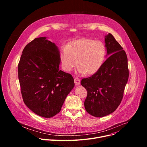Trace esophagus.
I'll return each instance as SVG.
<instances>
[{"instance_id":"esophagus-1","label":"esophagus","mask_w":147,"mask_h":147,"mask_svg":"<svg viewBox=\"0 0 147 147\" xmlns=\"http://www.w3.org/2000/svg\"><path fill=\"white\" fill-rule=\"evenodd\" d=\"M74 80L75 84H76V86H78V85H80V78H79L78 77H76Z\"/></svg>"}]
</instances>
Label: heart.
<instances>
[{
	"label": "heart",
	"mask_w": 147,
	"mask_h": 147,
	"mask_svg": "<svg viewBox=\"0 0 147 147\" xmlns=\"http://www.w3.org/2000/svg\"><path fill=\"white\" fill-rule=\"evenodd\" d=\"M105 55L106 49L101 41L90 39L77 40L63 49L62 67L70 72L77 65L80 74L91 75L100 67Z\"/></svg>",
	"instance_id": "b5f03b06"
}]
</instances>
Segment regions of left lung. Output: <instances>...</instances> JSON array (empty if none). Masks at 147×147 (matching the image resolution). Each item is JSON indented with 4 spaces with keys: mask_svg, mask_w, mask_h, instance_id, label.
Masks as SVG:
<instances>
[{
    "mask_svg": "<svg viewBox=\"0 0 147 147\" xmlns=\"http://www.w3.org/2000/svg\"><path fill=\"white\" fill-rule=\"evenodd\" d=\"M105 37V47L110 56L96 73L81 81L87 91L86 110L99 117L112 113L119 106L129 74L125 51L111 34Z\"/></svg>",
    "mask_w": 147,
    "mask_h": 147,
    "instance_id": "left-lung-1",
    "label": "left lung"
}]
</instances>
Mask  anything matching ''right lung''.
<instances>
[{
    "label": "right lung",
    "instance_id": "1",
    "mask_svg": "<svg viewBox=\"0 0 147 147\" xmlns=\"http://www.w3.org/2000/svg\"><path fill=\"white\" fill-rule=\"evenodd\" d=\"M60 62L57 47L45 37L31 41L21 56L18 76L23 99L40 116L57 114L74 86L72 76L59 69Z\"/></svg>",
    "mask_w": 147,
    "mask_h": 147
}]
</instances>
